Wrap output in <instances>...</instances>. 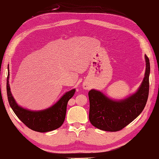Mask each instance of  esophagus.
<instances>
[{"mask_svg":"<svg viewBox=\"0 0 159 159\" xmlns=\"http://www.w3.org/2000/svg\"><path fill=\"white\" fill-rule=\"evenodd\" d=\"M83 88H84V89H86V90L89 89V86H88L87 85H84V86H83Z\"/></svg>","mask_w":159,"mask_h":159,"instance_id":"obj_1","label":"esophagus"}]
</instances>
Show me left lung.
I'll return each instance as SVG.
<instances>
[{
  "mask_svg": "<svg viewBox=\"0 0 159 159\" xmlns=\"http://www.w3.org/2000/svg\"><path fill=\"white\" fill-rule=\"evenodd\" d=\"M146 72L143 82L135 93L122 100H113L101 93L91 90L89 120L95 127L115 132L125 128L133 121L143 110L149 94L150 61L145 55Z\"/></svg>",
  "mask_w": 159,
  "mask_h": 159,
  "instance_id": "obj_1",
  "label": "left lung"
}]
</instances>
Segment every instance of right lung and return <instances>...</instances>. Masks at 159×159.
Listing matches in <instances>:
<instances>
[{
	"label": "right lung",
	"mask_w": 159,
	"mask_h": 159,
	"mask_svg": "<svg viewBox=\"0 0 159 159\" xmlns=\"http://www.w3.org/2000/svg\"><path fill=\"white\" fill-rule=\"evenodd\" d=\"M9 78V72L7 78V93L9 103L17 118L24 125L34 131L41 133L51 131L62 126L65 119L67 103L75 94V89L66 92L57 103L50 107L40 111H31L17 104L11 93Z\"/></svg>",
	"instance_id": "add662e5"
}]
</instances>
